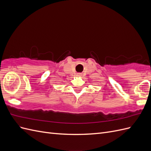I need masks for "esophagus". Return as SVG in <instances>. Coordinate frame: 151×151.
I'll return each mask as SVG.
<instances>
[{"instance_id": "obj_1", "label": "esophagus", "mask_w": 151, "mask_h": 151, "mask_svg": "<svg viewBox=\"0 0 151 151\" xmlns=\"http://www.w3.org/2000/svg\"><path fill=\"white\" fill-rule=\"evenodd\" d=\"M78 76H81V74H78Z\"/></svg>"}]
</instances>
